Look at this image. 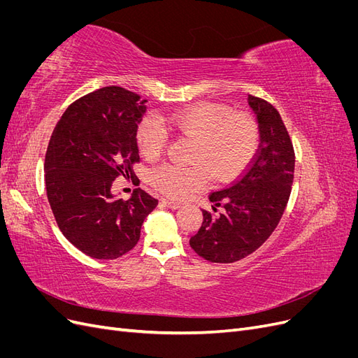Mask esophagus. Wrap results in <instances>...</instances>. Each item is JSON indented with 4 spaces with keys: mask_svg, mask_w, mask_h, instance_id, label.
<instances>
[{
    "mask_svg": "<svg viewBox=\"0 0 358 358\" xmlns=\"http://www.w3.org/2000/svg\"><path fill=\"white\" fill-rule=\"evenodd\" d=\"M162 204L166 206V208H169V209H179L180 208V204L178 203V201H173V200H169V199H162V201H161Z\"/></svg>",
    "mask_w": 358,
    "mask_h": 358,
    "instance_id": "esophagus-1",
    "label": "esophagus"
}]
</instances>
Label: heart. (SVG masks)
Masks as SVG:
<instances>
[{"label":"heart","mask_w":358,"mask_h":358,"mask_svg":"<svg viewBox=\"0 0 358 358\" xmlns=\"http://www.w3.org/2000/svg\"><path fill=\"white\" fill-rule=\"evenodd\" d=\"M169 124L183 136L199 140L196 167L161 166L150 173L152 185L173 199H188L209 187L210 173L230 180L249 164L258 148V128L248 115H231L224 106L203 103L170 115ZM169 134L161 119L149 113L137 128L140 152L148 159L162 154Z\"/></svg>","instance_id":"1"}]
</instances>
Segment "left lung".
Returning a JSON list of instances; mask_svg holds the SVG:
<instances>
[{"instance_id":"left-lung-1","label":"left lung","mask_w":358,"mask_h":358,"mask_svg":"<svg viewBox=\"0 0 358 358\" xmlns=\"http://www.w3.org/2000/svg\"><path fill=\"white\" fill-rule=\"evenodd\" d=\"M254 112L259 146L255 158L230 187L209 196L218 218L203 210V224L189 239L191 248L212 263H234L252 254L276 229L294 179V149L279 112L272 104L248 96Z\"/></svg>"}]
</instances>
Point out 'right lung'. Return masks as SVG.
Here are the masks:
<instances>
[{"label": "right lung", "instance_id": "add662e5", "mask_svg": "<svg viewBox=\"0 0 358 358\" xmlns=\"http://www.w3.org/2000/svg\"><path fill=\"white\" fill-rule=\"evenodd\" d=\"M145 113L146 100L106 86L74 101L49 140L45 179L50 209L66 239L92 258L115 259L131 251L158 204L140 188L128 200L112 194L117 176L134 175L137 128Z\"/></svg>", "mask_w": 358, "mask_h": 358}]
</instances>
